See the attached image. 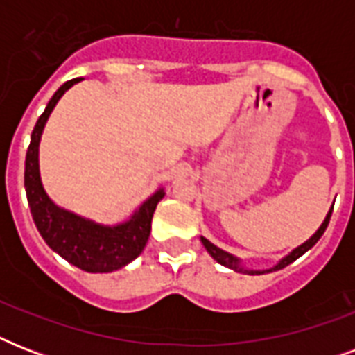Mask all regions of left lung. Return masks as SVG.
Instances as JSON below:
<instances>
[{
    "label": "left lung",
    "mask_w": 355,
    "mask_h": 355,
    "mask_svg": "<svg viewBox=\"0 0 355 355\" xmlns=\"http://www.w3.org/2000/svg\"><path fill=\"white\" fill-rule=\"evenodd\" d=\"M331 210H334V206H331L330 210H328V214H326L324 221L320 223V227L315 230V234L309 239H306V241L302 243V245H298V247H295L289 254H286L284 258H280L278 261H276L272 267H269V269H250V267H247V265L243 263L241 258H237V256H234V254L227 252V250H223V248H219L217 245H214V243L210 241V239H206L205 236H200V243L205 245V248L208 250V254H210L211 258L216 259L217 263L225 265V267H228V269L236 270V272H243V275H265V272H275V270H280L284 269L286 265L293 263L295 259L300 258L304 252H308L309 248L313 247L315 243L319 241L320 236L324 234L326 227H328V223H330V217H331Z\"/></svg>",
    "instance_id": "left-lung-1"
}]
</instances>
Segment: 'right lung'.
<instances>
[{"label": "right lung", "instance_id": "obj_1", "mask_svg": "<svg viewBox=\"0 0 355 355\" xmlns=\"http://www.w3.org/2000/svg\"><path fill=\"white\" fill-rule=\"evenodd\" d=\"M79 80H68L55 92V96L49 99L46 110L33 128L29 149L25 156V193L33 214V221L40 236L44 237V241L47 243V247L55 250L60 258L86 272H112L128 265L144 252L150 234L153 214L156 205L164 199L166 189L160 186L128 216V219L116 225L97 223L75 211L66 210L47 195L42 184L40 158H38L42 132L60 97Z\"/></svg>", "mask_w": 355, "mask_h": 355}]
</instances>
